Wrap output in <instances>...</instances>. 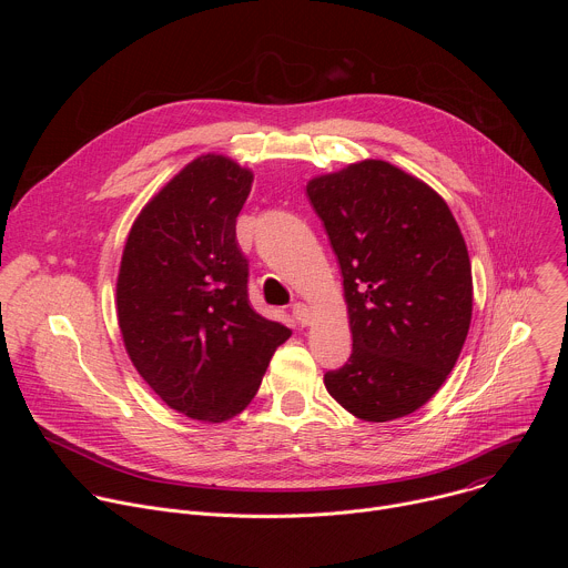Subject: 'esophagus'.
<instances>
[{
    "mask_svg": "<svg viewBox=\"0 0 568 568\" xmlns=\"http://www.w3.org/2000/svg\"><path fill=\"white\" fill-rule=\"evenodd\" d=\"M292 312H294V318H296V323L301 328H305V326H310V321H312V310H310V305H305V303H294V307H292Z\"/></svg>",
    "mask_w": 568,
    "mask_h": 568,
    "instance_id": "esophagus-1",
    "label": "esophagus"
}]
</instances>
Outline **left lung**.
I'll use <instances>...</instances> for the list:
<instances>
[{
	"label": "left lung",
	"instance_id": "left-lung-1",
	"mask_svg": "<svg viewBox=\"0 0 568 568\" xmlns=\"http://www.w3.org/2000/svg\"><path fill=\"white\" fill-rule=\"evenodd\" d=\"M344 276L353 355L323 375L366 423L418 412L452 373L471 323V263L447 202L384 159L307 182Z\"/></svg>",
	"mask_w": 568,
	"mask_h": 568
}]
</instances>
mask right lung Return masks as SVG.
<instances>
[{
    "label": "right lung",
    "instance_id": "1",
    "mask_svg": "<svg viewBox=\"0 0 568 568\" xmlns=\"http://www.w3.org/2000/svg\"><path fill=\"white\" fill-rule=\"evenodd\" d=\"M254 173L200 154L136 215L116 278V316L130 362L171 409L224 423L247 409L290 328L247 294L235 217Z\"/></svg>",
    "mask_w": 568,
    "mask_h": 568
}]
</instances>
